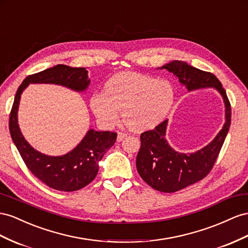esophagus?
<instances>
[{"instance_id": "obj_1", "label": "esophagus", "mask_w": 248, "mask_h": 248, "mask_svg": "<svg viewBox=\"0 0 248 248\" xmlns=\"http://www.w3.org/2000/svg\"><path fill=\"white\" fill-rule=\"evenodd\" d=\"M127 137V135L126 133H124V132H118V138H117V140H118V142H121V140H123L125 138Z\"/></svg>"}]
</instances>
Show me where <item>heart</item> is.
I'll use <instances>...</instances> for the list:
<instances>
[{
    "instance_id": "heart-1",
    "label": "heart",
    "mask_w": 248,
    "mask_h": 248,
    "mask_svg": "<svg viewBox=\"0 0 248 248\" xmlns=\"http://www.w3.org/2000/svg\"><path fill=\"white\" fill-rule=\"evenodd\" d=\"M172 84L140 73L125 72L111 77L104 85V93L91 97V108L105 126L120 122L121 111L130 129L143 131L160 123L174 102Z\"/></svg>"
}]
</instances>
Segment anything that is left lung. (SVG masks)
Listing matches in <instances>:
<instances>
[{"mask_svg":"<svg viewBox=\"0 0 248 248\" xmlns=\"http://www.w3.org/2000/svg\"><path fill=\"white\" fill-rule=\"evenodd\" d=\"M160 69L176 75L188 91L202 88L217 89L225 104L223 128L209 145L192 155L176 152L169 146L165 139L167 120L153 129L140 133V148L137 155L140 176L156 191L173 193L199 182L211 172L230 129L232 108L221 82L212 73L196 69L179 60H174Z\"/></svg>","mask_w":248,"mask_h":248,"instance_id":"left-lung-1","label":"left lung"}]
</instances>
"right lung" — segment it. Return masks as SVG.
I'll return each mask as SVG.
<instances>
[{
  "instance_id": "obj_1",
  "label": "right lung",
  "mask_w": 248,
  "mask_h": 248,
  "mask_svg": "<svg viewBox=\"0 0 248 248\" xmlns=\"http://www.w3.org/2000/svg\"><path fill=\"white\" fill-rule=\"evenodd\" d=\"M29 83H55L75 91H84L90 84L85 68L57 64L27 77L16 91L9 117V131L13 143L31 173L49 188L73 192L84 188L98 173V162L117 140V132L89 130L75 149L62 156H48L33 149L24 139L17 124L21 93Z\"/></svg>"
}]
</instances>
